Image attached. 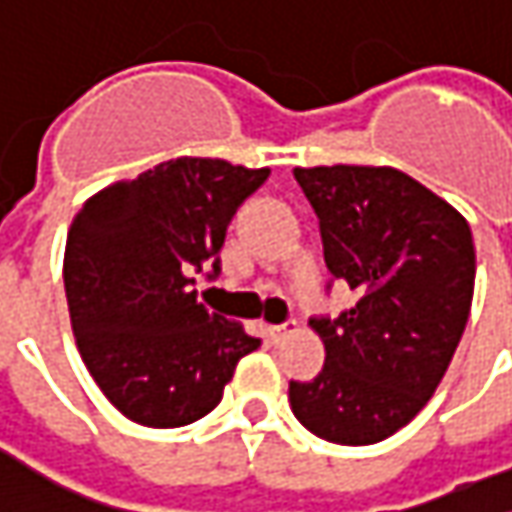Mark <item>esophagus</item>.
<instances>
[{"label":"esophagus","mask_w":512,"mask_h":512,"mask_svg":"<svg viewBox=\"0 0 512 512\" xmlns=\"http://www.w3.org/2000/svg\"><path fill=\"white\" fill-rule=\"evenodd\" d=\"M294 332H297V323H282V326H268V329H265V335H268V341H271V344H282V341H285V338H288V335H294Z\"/></svg>","instance_id":"esophagus-1"}]
</instances>
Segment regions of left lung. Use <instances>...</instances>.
<instances>
[{"label":"left lung","instance_id":"1","mask_svg":"<svg viewBox=\"0 0 512 512\" xmlns=\"http://www.w3.org/2000/svg\"><path fill=\"white\" fill-rule=\"evenodd\" d=\"M320 221L326 268L358 294L311 320L326 349L314 382L288 384L311 434L370 446L414 420L443 382L475 291L466 218L390 165L294 168Z\"/></svg>","mask_w":512,"mask_h":512}]
</instances>
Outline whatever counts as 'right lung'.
Masks as SVG:
<instances>
[{
    "mask_svg": "<svg viewBox=\"0 0 512 512\" xmlns=\"http://www.w3.org/2000/svg\"><path fill=\"white\" fill-rule=\"evenodd\" d=\"M271 168L177 157L116 180L75 215L63 285L78 352L101 393L148 428H180L224 396L244 326L198 303L195 271L212 265L227 224Z\"/></svg>",
    "mask_w": 512,
    "mask_h": 512,
    "instance_id": "right-lung-1",
    "label": "right lung"
}]
</instances>
